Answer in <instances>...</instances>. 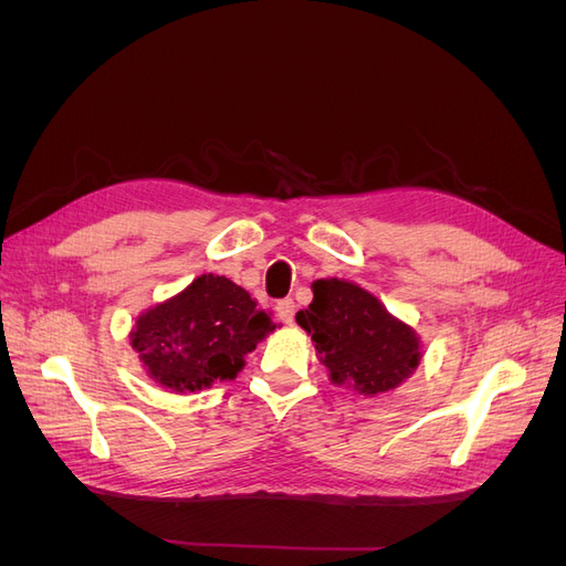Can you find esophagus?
I'll return each instance as SVG.
<instances>
[{"label": "esophagus", "mask_w": 566, "mask_h": 566, "mask_svg": "<svg viewBox=\"0 0 566 566\" xmlns=\"http://www.w3.org/2000/svg\"><path fill=\"white\" fill-rule=\"evenodd\" d=\"M276 314H279V318L283 321V323H293L295 321V302L290 300V297H285V300H281L279 304H276Z\"/></svg>", "instance_id": "34e87169"}]
</instances>
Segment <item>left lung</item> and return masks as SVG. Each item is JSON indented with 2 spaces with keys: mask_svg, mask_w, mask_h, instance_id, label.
<instances>
[{
  "mask_svg": "<svg viewBox=\"0 0 566 566\" xmlns=\"http://www.w3.org/2000/svg\"><path fill=\"white\" fill-rule=\"evenodd\" d=\"M312 287L314 302L295 318L316 342L333 382L354 385L361 394H382L416 370V333L389 316L364 287L337 279H321Z\"/></svg>",
  "mask_w": 566,
  "mask_h": 566,
  "instance_id": "8db88e82",
  "label": "left lung"
}]
</instances>
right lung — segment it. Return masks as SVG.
Wrapping results in <instances>:
<instances>
[{
  "label": "right lung",
  "mask_w": 566,
  "mask_h": 566,
  "mask_svg": "<svg viewBox=\"0 0 566 566\" xmlns=\"http://www.w3.org/2000/svg\"><path fill=\"white\" fill-rule=\"evenodd\" d=\"M273 328L276 323L256 310L248 290L205 273L136 321L132 347L153 380L196 391L214 380H233L245 366V354Z\"/></svg>",
  "instance_id": "1"
}]
</instances>
